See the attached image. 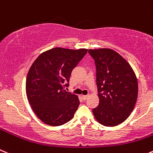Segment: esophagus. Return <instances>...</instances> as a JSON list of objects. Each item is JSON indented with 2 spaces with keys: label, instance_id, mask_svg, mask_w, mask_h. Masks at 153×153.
I'll return each mask as SVG.
<instances>
[{
  "label": "esophagus",
  "instance_id": "1",
  "mask_svg": "<svg viewBox=\"0 0 153 153\" xmlns=\"http://www.w3.org/2000/svg\"><path fill=\"white\" fill-rule=\"evenodd\" d=\"M88 95H82V99H83L84 101H85V100H86L87 98H88Z\"/></svg>",
  "mask_w": 153,
  "mask_h": 153
}]
</instances>
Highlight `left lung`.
Instances as JSON below:
<instances>
[{
	"instance_id": "1",
	"label": "left lung",
	"mask_w": 153,
	"mask_h": 153,
	"mask_svg": "<svg viewBox=\"0 0 153 153\" xmlns=\"http://www.w3.org/2000/svg\"><path fill=\"white\" fill-rule=\"evenodd\" d=\"M88 53L95 64L99 97L93 114L103 126H118L134 108L138 94L136 75L126 59L113 49H89Z\"/></svg>"
}]
</instances>
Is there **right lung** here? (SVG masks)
Masks as SVG:
<instances>
[{"mask_svg": "<svg viewBox=\"0 0 153 153\" xmlns=\"http://www.w3.org/2000/svg\"><path fill=\"white\" fill-rule=\"evenodd\" d=\"M88 49L53 48L40 54L26 79L27 100L37 117L46 125L69 122L79 105L77 95L66 91L73 69Z\"/></svg>", "mask_w": 153, "mask_h": 153, "instance_id": "1", "label": "right lung"}]
</instances>
